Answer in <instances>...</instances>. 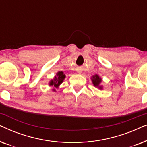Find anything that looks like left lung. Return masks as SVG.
<instances>
[{"mask_svg": "<svg viewBox=\"0 0 147 147\" xmlns=\"http://www.w3.org/2000/svg\"><path fill=\"white\" fill-rule=\"evenodd\" d=\"M91 80H92V83H93L94 86H95V87H97L100 90H102V88H103V87H102V86H100V84L102 82L101 78H100L99 76L97 75V74H96V75L92 76L91 78Z\"/></svg>", "mask_w": 147, "mask_h": 147, "instance_id": "obj_1", "label": "left lung"}]
</instances>
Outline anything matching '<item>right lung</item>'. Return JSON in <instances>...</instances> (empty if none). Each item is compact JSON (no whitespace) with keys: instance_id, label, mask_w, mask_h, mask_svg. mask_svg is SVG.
I'll use <instances>...</instances> for the list:
<instances>
[{"instance_id":"right-lung-1","label":"right lung","mask_w":147,"mask_h":147,"mask_svg":"<svg viewBox=\"0 0 147 147\" xmlns=\"http://www.w3.org/2000/svg\"><path fill=\"white\" fill-rule=\"evenodd\" d=\"M65 75L63 74V71L57 72L56 76L54 77L53 80H51L49 82V86H53V88H57L59 87L60 84L63 82V80L65 79ZM53 91L55 92V89H53Z\"/></svg>"}]
</instances>
